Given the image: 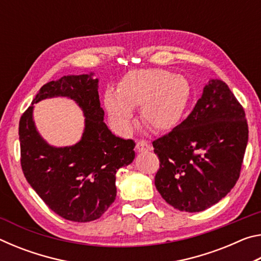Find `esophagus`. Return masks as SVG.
Returning a JSON list of instances; mask_svg holds the SVG:
<instances>
[{
  "label": "esophagus",
  "mask_w": 261,
  "mask_h": 261,
  "mask_svg": "<svg viewBox=\"0 0 261 261\" xmlns=\"http://www.w3.org/2000/svg\"><path fill=\"white\" fill-rule=\"evenodd\" d=\"M136 149H137V151H138V152L151 151V149H152V146L147 143V141H145V140H139V141H137V144H136Z\"/></svg>",
  "instance_id": "obj_1"
}]
</instances>
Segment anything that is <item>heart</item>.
Here are the masks:
<instances>
[{"mask_svg":"<svg viewBox=\"0 0 261 261\" xmlns=\"http://www.w3.org/2000/svg\"><path fill=\"white\" fill-rule=\"evenodd\" d=\"M190 86L183 77L160 69L132 70L107 91L103 102L110 120L120 131L130 129L132 108L140 106V118L154 131L177 125L187 108Z\"/></svg>","mask_w":261,"mask_h":261,"instance_id":"b5f03b06","label":"heart"}]
</instances>
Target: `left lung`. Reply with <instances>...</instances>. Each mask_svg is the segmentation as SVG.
Wrapping results in <instances>:
<instances>
[{"label":"left lung","mask_w":261,"mask_h":261,"mask_svg":"<svg viewBox=\"0 0 261 261\" xmlns=\"http://www.w3.org/2000/svg\"><path fill=\"white\" fill-rule=\"evenodd\" d=\"M247 138L242 105L226 83L211 79L191 114L153 141L160 161L155 175L159 193L178 211L210 208L240 178Z\"/></svg>","instance_id":"left-lung-1"}]
</instances>
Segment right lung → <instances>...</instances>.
<instances>
[{
  "label": "right lung",
  "mask_w": 261,
  "mask_h": 261,
  "mask_svg": "<svg viewBox=\"0 0 261 261\" xmlns=\"http://www.w3.org/2000/svg\"><path fill=\"white\" fill-rule=\"evenodd\" d=\"M92 76H64L45 84L19 121L26 180L53 212L74 222H90L108 210L116 198L117 170L135 159V141L113 135L103 122L99 81ZM54 96L76 100L86 116L82 139L73 147H50L35 129L33 103Z\"/></svg>",
  "instance_id": "add662e5"
}]
</instances>
